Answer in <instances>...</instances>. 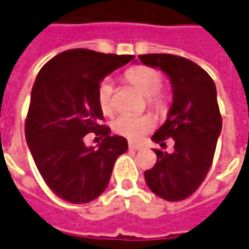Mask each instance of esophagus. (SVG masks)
Here are the masks:
<instances>
[{"mask_svg":"<svg viewBox=\"0 0 249 249\" xmlns=\"http://www.w3.org/2000/svg\"><path fill=\"white\" fill-rule=\"evenodd\" d=\"M129 148L130 149H136V151H139V149L142 148V145H141V144H136V142H129Z\"/></svg>","mask_w":249,"mask_h":249,"instance_id":"1","label":"esophagus"}]
</instances>
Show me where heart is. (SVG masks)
I'll use <instances>...</instances> for the list:
<instances>
[{"label": "heart", "instance_id": "b5f03b06", "mask_svg": "<svg viewBox=\"0 0 249 249\" xmlns=\"http://www.w3.org/2000/svg\"><path fill=\"white\" fill-rule=\"evenodd\" d=\"M125 78L130 85L148 98V101L153 108L161 110L165 107V97L160 94V89L162 85V77L155 69L148 66H135L130 68L125 73ZM98 107L104 114L113 113V81L110 78H104L97 90ZM155 121L151 116L142 114H121L117 119H114L113 130L119 135L124 136L130 140H140L141 137L146 135L153 128Z\"/></svg>", "mask_w": 249, "mask_h": 249}]
</instances>
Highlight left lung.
I'll list each match as a JSON object with an SVG mask.
<instances>
[{"label":"left lung","mask_w":249,"mask_h":249,"mask_svg":"<svg viewBox=\"0 0 249 249\" xmlns=\"http://www.w3.org/2000/svg\"><path fill=\"white\" fill-rule=\"evenodd\" d=\"M139 58L167 74L173 96L167 120L152 140L164 144L171 137L175 151H155L156 164L144 173L146 185L164 200H184L203 183L213 160L221 132L216 87L207 71L184 57L152 53Z\"/></svg>","instance_id":"left-lung-1"}]
</instances>
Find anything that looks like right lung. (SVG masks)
Instances as JSON below:
<instances>
[{"label": "right lung", "mask_w": 249, "mask_h": 249, "mask_svg": "<svg viewBox=\"0 0 249 249\" xmlns=\"http://www.w3.org/2000/svg\"><path fill=\"white\" fill-rule=\"evenodd\" d=\"M135 58L89 49L62 52L46 62L32 89L25 137L36 167L58 197L73 204L92 201L105 191L116 159L126 152L123 136L100 125V84ZM89 131L104 136L98 147H87Z\"/></svg>", "instance_id": "right-lung-1"}]
</instances>
